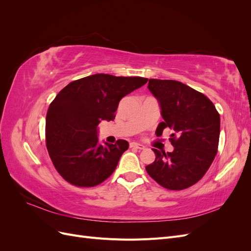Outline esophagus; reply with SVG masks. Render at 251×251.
I'll list each match as a JSON object with an SVG mask.
<instances>
[{"label":"esophagus","mask_w":251,"mask_h":251,"mask_svg":"<svg viewBox=\"0 0 251 251\" xmlns=\"http://www.w3.org/2000/svg\"><path fill=\"white\" fill-rule=\"evenodd\" d=\"M130 148L138 149V150H144V149H146V147H144L143 144H140V143H137V142H131L130 143Z\"/></svg>","instance_id":"obj_1"}]
</instances>
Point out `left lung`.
I'll list each match as a JSON object with an SVG mask.
<instances>
[{
	"label": "left lung",
	"instance_id": "1",
	"mask_svg": "<svg viewBox=\"0 0 251 251\" xmlns=\"http://www.w3.org/2000/svg\"><path fill=\"white\" fill-rule=\"evenodd\" d=\"M148 89L161 109L162 123L156 135L165 127L171 135L172 153L151 149L156 155L146 166L158 184L181 191L197 183L209 169L217 155L220 136V115L204 94L177 80L150 79Z\"/></svg>",
	"mask_w": 251,
	"mask_h": 251
}]
</instances>
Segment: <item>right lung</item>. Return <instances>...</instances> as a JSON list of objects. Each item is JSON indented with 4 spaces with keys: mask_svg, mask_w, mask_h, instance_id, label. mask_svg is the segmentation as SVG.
I'll list each match as a JSON object with an SVG mask.
<instances>
[{
    "mask_svg": "<svg viewBox=\"0 0 251 251\" xmlns=\"http://www.w3.org/2000/svg\"><path fill=\"white\" fill-rule=\"evenodd\" d=\"M148 82L143 77L94 74L74 80L56 95L46 116V143L53 165L69 183L98 185L115 171L126 140L98 142V125L113 120L120 100Z\"/></svg>",
    "mask_w": 251,
    "mask_h": 251,
    "instance_id": "add662e5",
    "label": "right lung"
}]
</instances>
